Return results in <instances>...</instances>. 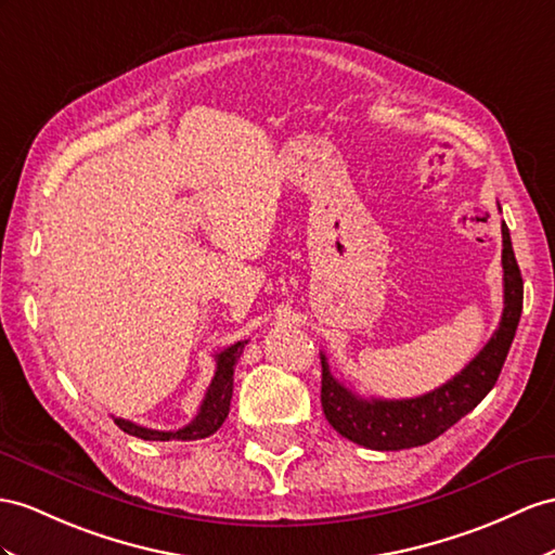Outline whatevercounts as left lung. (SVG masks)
Listing matches in <instances>:
<instances>
[{"instance_id": "obj_1", "label": "left lung", "mask_w": 555, "mask_h": 555, "mask_svg": "<svg viewBox=\"0 0 555 555\" xmlns=\"http://www.w3.org/2000/svg\"><path fill=\"white\" fill-rule=\"evenodd\" d=\"M502 246L504 311L500 328L478 351V357L460 375L448 379L443 387L417 396V399H363L333 377L328 361L321 353L323 415L339 436L371 450L426 446L486 399L502 373L522 311V276L506 224H502Z\"/></svg>"}]
</instances>
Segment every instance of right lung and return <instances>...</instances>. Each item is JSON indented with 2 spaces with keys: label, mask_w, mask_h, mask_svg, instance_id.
<instances>
[{
  "label": "right lung",
  "mask_w": 555,
  "mask_h": 555,
  "mask_svg": "<svg viewBox=\"0 0 555 555\" xmlns=\"http://www.w3.org/2000/svg\"><path fill=\"white\" fill-rule=\"evenodd\" d=\"M244 347L246 343H236L216 353V375H212V382L204 396L202 408H198L196 417L188 426H182V429L156 431L121 417H115V424L124 434L142 438V440H198V438L212 436L220 429L227 415H230V403H232V391H234V365L241 353H244Z\"/></svg>",
  "instance_id": "1"
}]
</instances>
